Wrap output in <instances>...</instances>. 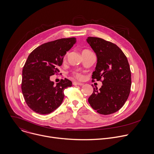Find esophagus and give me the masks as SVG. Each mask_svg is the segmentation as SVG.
<instances>
[{"label": "esophagus", "mask_w": 154, "mask_h": 154, "mask_svg": "<svg viewBox=\"0 0 154 154\" xmlns=\"http://www.w3.org/2000/svg\"><path fill=\"white\" fill-rule=\"evenodd\" d=\"M73 85H82L83 83H80V82H74L72 83Z\"/></svg>", "instance_id": "34e87169"}]
</instances>
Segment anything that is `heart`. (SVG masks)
Here are the masks:
<instances>
[{"label": "heart", "mask_w": 154, "mask_h": 154, "mask_svg": "<svg viewBox=\"0 0 154 154\" xmlns=\"http://www.w3.org/2000/svg\"><path fill=\"white\" fill-rule=\"evenodd\" d=\"M89 51H88V50L85 49V50L83 51L82 54H85V53L88 52H89ZM72 75H73V76H74L75 78H76V79H78V80H82V79H83V75L81 73H80V72H79L74 71V72H73Z\"/></svg>", "instance_id": "obj_1"}]
</instances>
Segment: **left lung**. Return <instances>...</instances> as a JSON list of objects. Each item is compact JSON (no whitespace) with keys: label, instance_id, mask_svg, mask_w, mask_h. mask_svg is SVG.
I'll return each mask as SVG.
<instances>
[{"label":"left lung","instance_id":"1","mask_svg":"<svg viewBox=\"0 0 154 154\" xmlns=\"http://www.w3.org/2000/svg\"><path fill=\"white\" fill-rule=\"evenodd\" d=\"M86 41L97 58L93 80L102 82L99 90L93 88L88 102L99 114L114 113L122 107L130 92L131 71L127 58L112 42L97 37H88Z\"/></svg>","mask_w":154,"mask_h":154}]
</instances>
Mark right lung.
<instances>
[{"instance_id":"obj_1","label":"right lung","mask_w":154,"mask_h":154,"mask_svg":"<svg viewBox=\"0 0 154 154\" xmlns=\"http://www.w3.org/2000/svg\"><path fill=\"white\" fill-rule=\"evenodd\" d=\"M75 42L74 37L48 42L29 55L23 69L21 89L26 103L33 112L49 114L61 104L64 90L71 86L72 82L64 79L55 85L50 77L60 72L64 55Z\"/></svg>"}]
</instances>
